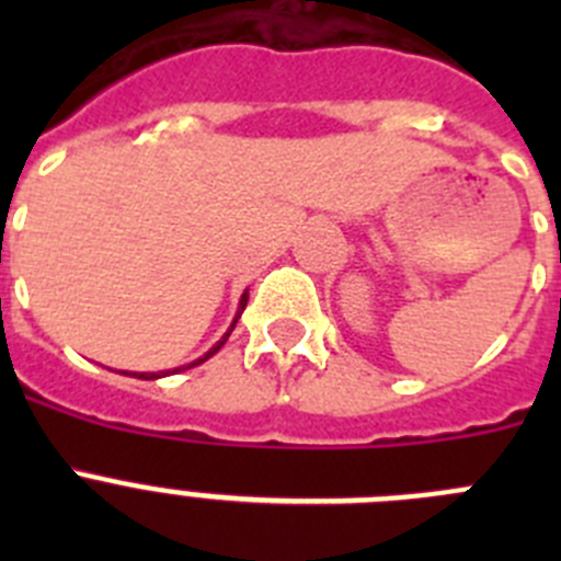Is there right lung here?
I'll return each mask as SVG.
<instances>
[{
	"label": "right lung",
	"mask_w": 561,
	"mask_h": 561,
	"mask_svg": "<svg viewBox=\"0 0 561 561\" xmlns=\"http://www.w3.org/2000/svg\"><path fill=\"white\" fill-rule=\"evenodd\" d=\"M244 306H247V295H244V297H241V306H238V317H241V311H244ZM238 317H236V320H232L230 331H232V329H236V323H238ZM230 331H227V334H225V336H221V340H219V342H216V345H213V348H210V351H207V354H205V356H202V359L191 362V365H187V368H193V365H202V362H205V359H210V356H213V354H216V351H219V348H221V345H225V342H227V336H230ZM180 370H185V368H176V370H173V374H180ZM160 376H162V374H137V379H160Z\"/></svg>",
	"instance_id": "obj_1"
}]
</instances>
